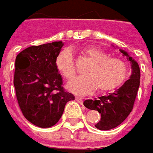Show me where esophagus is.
I'll use <instances>...</instances> for the list:
<instances>
[{"instance_id": "obj_1", "label": "esophagus", "mask_w": 153, "mask_h": 153, "mask_svg": "<svg viewBox=\"0 0 153 153\" xmlns=\"http://www.w3.org/2000/svg\"><path fill=\"white\" fill-rule=\"evenodd\" d=\"M75 100H76L77 102H78L79 103H80V104H83V98L75 97Z\"/></svg>"}]
</instances>
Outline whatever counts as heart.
<instances>
[{
	"mask_svg": "<svg viewBox=\"0 0 153 153\" xmlns=\"http://www.w3.org/2000/svg\"><path fill=\"white\" fill-rule=\"evenodd\" d=\"M92 64L79 77L68 85L69 90L77 95H88L97 89L99 93L112 91L121 86L129 74V66L121 58L110 57L107 52L94 46L83 49ZM56 67L67 81L73 80L76 75V67L69 50L61 51L56 58Z\"/></svg>",
	"mask_w": 153,
	"mask_h": 153,
	"instance_id": "1",
	"label": "heart"
}]
</instances>
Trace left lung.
Returning a JSON list of instances; mask_svg holds the SVG:
<instances>
[{"instance_id":"8db88e82","label":"left lung","mask_w":153,"mask_h":153,"mask_svg":"<svg viewBox=\"0 0 153 153\" xmlns=\"http://www.w3.org/2000/svg\"><path fill=\"white\" fill-rule=\"evenodd\" d=\"M120 51L127 56L131 62L132 74L130 78L113 93L84 102L85 108L98 111L101 114V120L95 125L96 128L101 130L112 129L124 122L134 108L140 86V72L138 63L126 51L123 50Z\"/></svg>"}]
</instances>
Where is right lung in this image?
<instances>
[{
	"label": "right lung",
	"mask_w": 153,
	"mask_h": 153,
	"mask_svg": "<svg viewBox=\"0 0 153 153\" xmlns=\"http://www.w3.org/2000/svg\"><path fill=\"white\" fill-rule=\"evenodd\" d=\"M63 45L55 41L33 45L16 57L13 84L19 108L27 120L40 128L55 125L68 102L74 100L62 87L56 58Z\"/></svg>",
	"instance_id": "add662e5"
}]
</instances>
